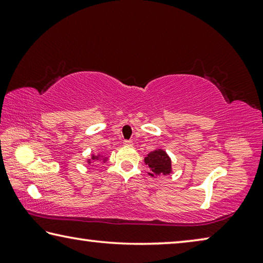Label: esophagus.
<instances>
[{
    "label": "esophagus",
    "instance_id": "1",
    "mask_svg": "<svg viewBox=\"0 0 263 263\" xmlns=\"http://www.w3.org/2000/svg\"><path fill=\"white\" fill-rule=\"evenodd\" d=\"M124 145L125 146H132L133 141L132 140H124Z\"/></svg>",
    "mask_w": 263,
    "mask_h": 263
}]
</instances>
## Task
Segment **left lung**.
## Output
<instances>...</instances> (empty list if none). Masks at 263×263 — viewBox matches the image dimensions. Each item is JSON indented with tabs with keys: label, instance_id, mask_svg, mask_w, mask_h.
<instances>
[{
	"label": "left lung",
	"instance_id": "1",
	"mask_svg": "<svg viewBox=\"0 0 263 263\" xmlns=\"http://www.w3.org/2000/svg\"><path fill=\"white\" fill-rule=\"evenodd\" d=\"M145 163L151 169L148 175L152 177H157L160 175H169L172 171V160L169 155L163 149H155L153 152H149L147 157L144 159Z\"/></svg>",
	"mask_w": 263,
	"mask_h": 263
}]
</instances>
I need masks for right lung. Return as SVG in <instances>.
Wrapping results in <instances>:
<instances>
[{
    "label": "right lung",
    "instance_id": "1",
    "mask_svg": "<svg viewBox=\"0 0 263 263\" xmlns=\"http://www.w3.org/2000/svg\"><path fill=\"white\" fill-rule=\"evenodd\" d=\"M99 160H102V161L105 162L106 160H108V158H105V157H103V155H100V154H97V155L91 154V158L88 159L87 162H88V164H90L92 161H99Z\"/></svg>",
    "mask_w": 263,
    "mask_h": 263
}]
</instances>
